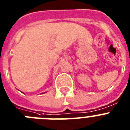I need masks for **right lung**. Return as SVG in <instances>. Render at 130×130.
<instances>
[{"label": "right lung", "mask_w": 130, "mask_h": 130, "mask_svg": "<svg viewBox=\"0 0 130 130\" xmlns=\"http://www.w3.org/2000/svg\"><path fill=\"white\" fill-rule=\"evenodd\" d=\"M44 93H45V92H44Z\"/></svg>", "instance_id": "add662e5"}]
</instances>
